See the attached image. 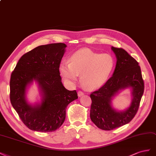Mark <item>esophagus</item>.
<instances>
[{"label":"esophagus","instance_id":"obj_1","mask_svg":"<svg viewBox=\"0 0 156 156\" xmlns=\"http://www.w3.org/2000/svg\"><path fill=\"white\" fill-rule=\"evenodd\" d=\"M78 97H81V96L83 95V92L82 91H79L78 92Z\"/></svg>","mask_w":156,"mask_h":156}]
</instances>
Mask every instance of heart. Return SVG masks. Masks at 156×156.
<instances>
[{
    "label": "heart",
    "instance_id": "heart-1",
    "mask_svg": "<svg viewBox=\"0 0 156 156\" xmlns=\"http://www.w3.org/2000/svg\"><path fill=\"white\" fill-rule=\"evenodd\" d=\"M114 65L113 57L108 53H95L89 49H82L71 56L70 63L63 62L60 65L61 76L69 83L80 81L89 90L102 86L108 79Z\"/></svg>",
    "mask_w": 156,
    "mask_h": 156
}]
</instances>
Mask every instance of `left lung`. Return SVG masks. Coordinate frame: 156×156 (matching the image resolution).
<instances>
[{"instance_id":"left-lung-1","label":"left lung","mask_w":156,"mask_h":156,"mask_svg":"<svg viewBox=\"0 0 156 156\" xmlns=\"http://www.w3.org/2000/svg\"><path fill=\"white\" fill-rule=\"evenodd\" d=\"M116 56L113 75L105 85L91 93L90 118L101 129L110 131L130 122L136 115L144 90V80L139 63L122 48L112 47ZM132 90V103L124 111H117L111 105L117 93L124 88Z\"/></svg>"}]
</instances>
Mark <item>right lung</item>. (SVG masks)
<instances>
[{
  "instance_id": "add662e5",
  "label": "right lung",
  "mask_w": 156,
  "mask_h": 156,
  "mask_svg": "<svg viewBox=\"0 0 156 156\" xmlns=\"http://www.w3.org/2000/svg\"><path fill=\"white\" fill-rule=\"evenodd\" d=\"M66 45L54 43L39 46L25 53L12 73L11 104L30 130L52 132L59 129L66 117V108L78 99L76 91L63 86L59 73ZM36 81L42 93L41 104L32 105L26 100V87Z\"/></svg>"
}]
</instances>
